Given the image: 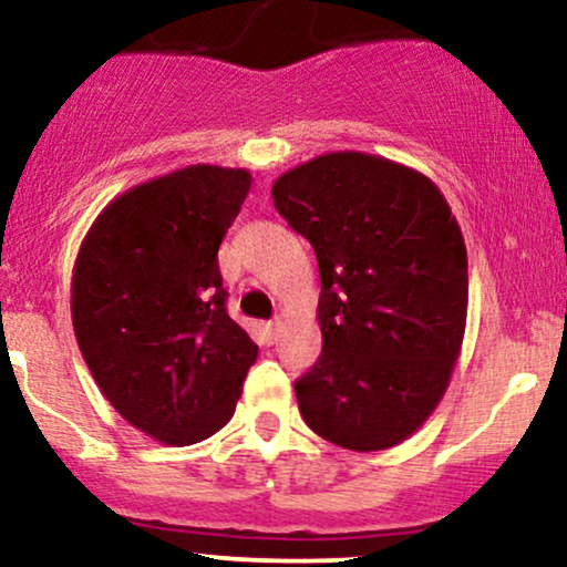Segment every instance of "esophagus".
Here are the masks:
<instances>
[{"label": "esophagus", "mask_w": 567, "mask_h": 567, "mask_svg": "<svg viewBox=\"0 0 567 567\" xmlns=\"http://www.w3.org/2000/svg\"><path fill=\"white\" fill-rule=\"evenodd\" d=\"M264 333H266V341L275 343L277 341V333H279V322L277 320L275 322H266L264 324Z\"/></svg>", "instance_id": "esophagus-1"}]
</instances>
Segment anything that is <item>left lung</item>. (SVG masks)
Masks as SVG:
<instances>
[{
	"mask_svg": "<svg viewBox=\"0 0 567 567\" xmlns=\"http://www.w3.org/2000/svg\"><path fill=\"white\" fill-rule=\"evenodd\" d=\"M271 197L320 264L303 421L357 453L400 445L437 408L464 341L470 266L451 205L426 175L362 152L292 167Z\"/></svg>",
	"mask_w": 567,
	"mask_h": 567,
	"instance_id": "8db88e82",
	"label": "left lung"
}]
</instances>
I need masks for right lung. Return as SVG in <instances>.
Wrapping results in <instances>:
<instances>
[{
	"instance_id": "right-lung-1",
	"label": "right lung",
	"mask_w": 567,
	"mask_h": 567,
	"mask_svg": "<svg viewBox=\"0 0 567 567\" xmlns=\"http://www.w3.org/2000/svg\"><path fill=\"white\" fill-rule=\"evenodd\" d=\"M250 173L188 165L133 186L90 226L71 277L80 351L116 413L165 445L234 415L258 357L226 311L218 247Z\"/></svg>"
}]
</instances>
